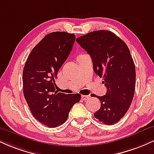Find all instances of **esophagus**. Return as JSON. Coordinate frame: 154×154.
<instances>
[{"label":"esophagus","mask_w":154,"mask_h":154,"mask_svg":"<svg viewBox=\"0 0 154 154\" xmlns=\"http://www.w3.org/2000/svg\"><path fill=\"white\" fill-rule=\"evenodd\" d=\"M81 97H82L83 100H88L90 98V95H82Z\"/></svg>","instance_id":"obj_1"}]
</instances>
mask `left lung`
<instances>
[{"mask_svg":"<svg viewBox=\"0 0 154 154\" xmlns=\"http://www.w3.org/2000/svg\"><path fill=\"white\" fill-rule=\"evenodd\" d=\"M76 41L91 57L94 71L103 77L107 89L105 95H95L101 106L94 116L105 125H114L126 113L134 95L136 69L128 47L106 30L92 31Z\"/></svg>","mask_w":154,"mask_h":154,"instance_id":"8db88e82","label":"left lung"}]
</instances>
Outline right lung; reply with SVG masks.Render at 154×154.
I'll use <instances>...</instances> for the list:
<instances>
[{
    "instance_id": "1",
    "label": "right lung",
    "mask_w": 154,
    "mask_h": 154,
    "mask_svg": "<svg viewBox=\"0 0 154 154\" xmlns=\"http://www.w3.org/2000/svg\"><path fill=\"white\" fill-rule=\"evenodd\" d=\"M75 35L56 31L46 35L31 50L23 71V95L34 117L49 128L67 119L71 108L81 99L79 94L56 91L54 79L71 52Z\"/></svg>"
}]
</instances>
